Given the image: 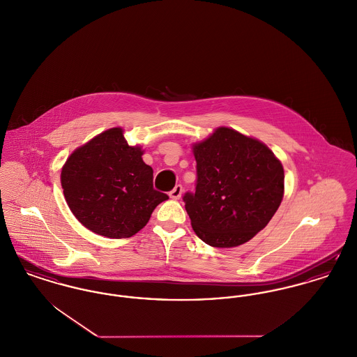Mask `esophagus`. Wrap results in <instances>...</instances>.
Returning a JSON list of instances; mask_svg holds the SVG:
<instances>
[{"label":"esophagus","mask_w":357,"mask_h":357,"mask_svg":"<svg viewBox=\"0 0 357 357\" xmlns=\"http://www.w3.org/2000/svg\"><path fill=\"white\" fill-rule=\"evenodd\" d=\"M182 192H183V188H182L181 185H176L174 189L169 191V197H171L172 199H179L181 195H182Z\"/></svg>","instance_id":"obj_1"}]
</instances>
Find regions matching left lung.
<instances>
[{
	"label": "left lung",
	"instance_id": "left-lung-1",
	"mask_svg": "<svg viewBox=\"0 0 357 357\" xmlns=\"http://www.w3.org/2000/svg\"><path fill=\"white\" fill-rule=\"evenodd\" d=\"M192 152L195 192L183 201L195 234L215 248L250 241L283 199L282 163L266 144L227 126L195 143Z\"/></svg>",
	"mask_w": 357,
	"mask_h": 357
}]
</instances>
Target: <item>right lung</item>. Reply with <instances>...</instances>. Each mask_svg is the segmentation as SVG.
Listing matches in <instances>:
<instances>
[{"label": "right lung", "instance_id": "1", "mask_svg": "<svg viewBox=\"0 0 357 357\" xmlns=\"http://www.w3.org/2000/svg\"><path fill=\"white\" fill-rule=\"evenodd\" d=\"M121 128L100 133L66 160L61 182L73 214L89 231L126 238L147 225L153 209L168 199L153 189V171L130 147Z\"/></svg>", "mask_w": 357, "mask_h": 357}]
</instances>
